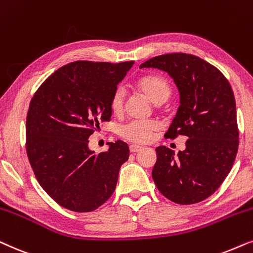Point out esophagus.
<instances>
[{"mask_svg":"<svg viewBox=\"0 0 253 253\" xmlns=\"http://www.w3.org/2000/svg\"><path fill=\"white\" fill-rule=\"evenodd\" d=\"M141 149H142V147L137 146V144H130L129 146L130 153H137V151H140Z\"/></svg>","mask_w":253,"mask_h":253,"instance_id":"1","label":"esophagus"}]
</instances>
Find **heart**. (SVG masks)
Masks as SVG:
<instances>
[{
  "label": "heart",
  "instance_id": "obj_1",
  "mask_svg": "<svg viewBox=\"0 0 253 253\" xmlns=\"http://www.w3.org/2000/svg\"><path fill=\"white\" fill-rule=\"evenodd\" d=\"M137 89L156 105L163 104L171 95V85L164 77L158 75H146L137 80ZM125 91L118 87L110 100V109L113 114H120L124 110ZM160 128V123L156 120H137L124 125L120 129V135L126 140L136 143H146L151 139L155 130Z\"/></svg>",
  "mask_w": 253,
  "mask_h": 253
}]
</instances>
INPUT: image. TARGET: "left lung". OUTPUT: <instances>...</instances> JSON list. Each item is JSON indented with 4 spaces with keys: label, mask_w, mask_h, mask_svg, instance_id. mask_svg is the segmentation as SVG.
Returning a JSON list of instances; mask_svg holds the SVG:
<instances>
[{
    "label": "left lung",
    "mask_w": 253,
    "mask_h": 253,
    "mask_svg": "<svg viewBox=\"0 0 253 253\" xmlns=\"http://www.w3.org/2000/svg\"><path fill=\"white\" fill-rule=\"evenodd\" d=\"M140 68H157L173 79L179 107L166 135H186V148L174 155L156 148L153 179L171 201L191 205L207 199L230 172L238 149L236 102L223 74L186 53L151 58Z\"/></svg>",
    "instance_id": "left-lung-1"
}]
</instances>
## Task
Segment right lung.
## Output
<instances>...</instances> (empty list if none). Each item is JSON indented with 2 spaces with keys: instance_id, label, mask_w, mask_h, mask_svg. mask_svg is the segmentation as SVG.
Masks as SVG:
<instances>
[{
  "instance_id": "add662e5",
  "label": "right lung",
  "mask_w": 253,
  "mask_h": 253,
  "mask_svg": "<svg viewBox=\"0 0 253 253\" xmlns=\"http://www.w3.org/2000/svg\"><path fill=\"white\" fill-rule=\"evenodd\" d=\"M134 61H76L54 72L37 90L26 117V153L40 186L67 210L86 213L116 190L128 160L124 141L105 153L89 149V136L112 116L110 100Z\"/></svg>"
}]
</instances>
